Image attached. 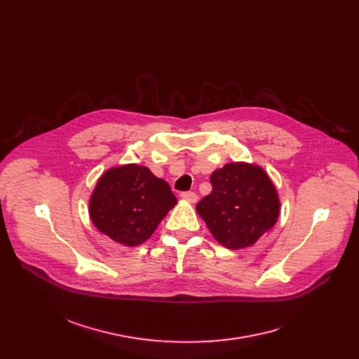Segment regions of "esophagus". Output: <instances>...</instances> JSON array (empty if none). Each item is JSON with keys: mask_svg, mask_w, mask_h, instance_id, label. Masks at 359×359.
Returning <instances> with one entry per match:
<instances>
[{"mask_svg": "<svg viewBox=\"0 0 359 359\" xmlns=\"http://www.w3.org/2000/svg\"><path fill=\"white\" fill-rule=\"evenodd\" d=\"M180 197L190 201V203H196L197 201V194L194 191H183L180 193Z\"/></svg>", "mask_w": 359, "mask_h": 359, "instance_id": "esophagus-1", "label": "esophagus"}]
</instances>
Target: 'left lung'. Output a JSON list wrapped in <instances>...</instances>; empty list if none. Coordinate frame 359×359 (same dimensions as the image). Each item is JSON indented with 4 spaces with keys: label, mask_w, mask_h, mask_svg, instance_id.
<instances>
[{
    "label": "left lung",
    "mask_w": 359,
    "mask_h": 359,
    "mask_svg": "<svg viewBox=\"0 0 359 359\" xmlns=\"http://www.w3.org/2000/svg\"><path fill=\"white\" fill-rule=\"evenodd\" d=\"M212 191L196 206L215 238L237 250L254 244L278 217L276 187L257 166L229 163L210 176Z\"/></svg>",
    "instance_id": "1"
}]
</instances>
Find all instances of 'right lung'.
Wrapping results in <instances>:
<instances>
[{"instance_id":"obj_1","label":"right lung","mask_w":359,"mask_h":359,"mask_svg":"<svg viewBox=\"0 0 359 359\" xmlns=\"http://www.w3.org/2000/svg\"><path fill=\"white\" fill-rule=\"evenodd\" d=\"M177 203L170 186L147 168L126 165L102 176L90 197L93 224L112 240L137 245Z\"/></svg>"}]
</instances>
